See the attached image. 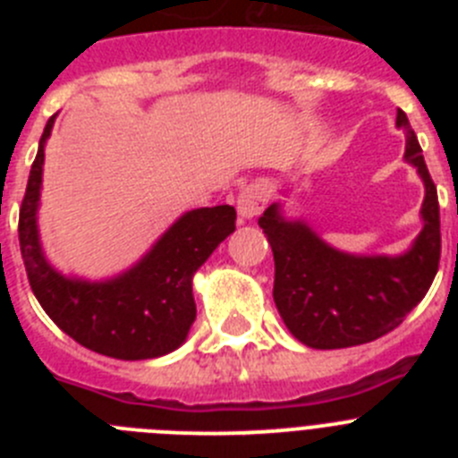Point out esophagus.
Masks as SVG:
<instances>
[{
	"label": "esophagus",
	"instance_id": "esophagus-1",
	"mask_svg": "<svg viewBox=\"0 0 458 458\" xmlns=\"http://www.w3.org/2000/svg\"><path fill=\"white\" fill-rule=\"evenodd\" d=\"M266 206H268V188H266L264 181H254V183L245 185L238 194V216H241V220H252Z\"/></svg>",
	"mask_w": 458,
	"mask_h": 458
}]
</instances>
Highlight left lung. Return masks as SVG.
Wrapping results in <instances>:
<instances>
[{
	"instance_id": "left-lung-1",
	"label": "left lung",
	"mask_w": 458,
	"mask_h": 458,
	"mask_svg": "<svg viewBox=\"0 0 458 458\" xmlns=\"http://www.w3.org/2000/svg\"><path fill=\"white\" fill-rule=\"evenodd\" d=\"M406 160L424 181V226L411 250L396 257H358L330 248L301 220H286L279 204L259 217L273 248V298L279 317L310 349H346L374 342L396 326L427 295L438 273V192L424 165L420 141L402 109Z\"/></svg>"
}]
</instances>
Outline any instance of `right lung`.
<instances>
[{
	"label": "right lung",
	"mask_w": 458,
	"mask_h": 458,
	"mask_svg": "<svg viewBox=\"0 0 458 458\" xmlns=\"http://www.w3.org/2000/svg\"><path fill=\"white\" fill-rule=\"evenodd\" d=\"M56 116V114H55ZM47 121L20 206V252L36 301L68 337L116 360H148L176 351L197 317L192 277L236 229L233 206L188 210L132 268L103 282L66 277L43 254L38 238L40 181Z\"/></svg>",
	"instance_id": "right-lung-1"
}]
</instances>
